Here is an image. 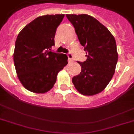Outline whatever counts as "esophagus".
Wrapping results in <instances>:
<instances>
[{"instance_id": "esophagus-1", "label": "esophagus", "mask_w": 134, "mask_h": 134, "mask_svg": "<svg viewBox=\"0 0 134 134\" xmlns=\"http://www.w3.org/2000/svg\"><path fill=\"white\" fill-rule=\"evenodd\" d=\"M67 57H68V61H69V63L73 62L74 59L73 57H72V55H71V53H68V54H67Z\"/></svg>"}]
</instances>
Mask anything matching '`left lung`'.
I'll return each instance as SVG.
<instances>
[{"label": "left lung", "mask_w": 134, "mask_h": 134, "mask_svg": "<svg viewBox=\"0 0 134 134\" xmlns=\"http://www.w3.org/2000/svg\"><path fill=\"white\" fill-rule=\"evenodd\" d=\"M75 28L87 60L78 62L81 71L72 78L80 93L91 96L101 92L115 73L118 54L115 40L108 28L88 14H66Z\"/></svg>", "instance_id": "1"}]
</instances>
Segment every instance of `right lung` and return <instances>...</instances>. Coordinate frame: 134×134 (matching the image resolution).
Segmentation results:
<instances>
[{"label": "right lung", "mask_w": 134, "mask_h": 134, "mask_svg": "<svg viewBox=\"0 0 134 134\" xmlns=\"http://www.w3.org/2000/svg\"><path fill=\"white\" fill-rule=\"evenodd\" d=\"M64 14L36 18L19 33L15 42L14 63L24 88L35 93H45L53 87L57 75L67 65V55L51 51Z\"/></svg>", "instance_id": "1"}]
</instances>
